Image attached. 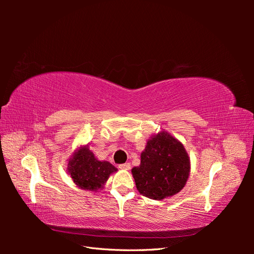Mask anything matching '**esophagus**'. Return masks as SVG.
<instances>
[{
  "label": "esophagus",
  "mask_w": 254,
  "mask_h": 254,
  "mask_svg": "<svg viewBox=\"0 0 254 254\" xmlns=\"http://www.w3.org/2000/svg\"><path fill=\"white\" fill-rule=\"evenodd\" d=\"M130 163H124V164H120L119 165V168H121V170H125V171H129L130 170Z\"/></svg>",
  "instance_id": "1"
}]
</instances>
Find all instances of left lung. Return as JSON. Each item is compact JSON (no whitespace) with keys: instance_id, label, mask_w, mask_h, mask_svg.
<instances>
[{"instance_id":"left-lung-1","label":"left lung","mask_w":254,"mask_h":254,"mask_svg":"<svg viewBox=\"0 0 254 254\" xmlns=\"http://www.w3.org/2000/svg\"><path fill=\"white\" fill-rule=\"evenodd\" d=\"M190 168L183 145L170 133L161 131L147 142L140 166L133 167L131 172L140 194L161 200L184 188Z\"/></svg>"}]
</instances>
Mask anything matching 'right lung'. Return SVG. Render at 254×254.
<instances>
[{
  "label": "right lung",
  "mask_w": 254,
  "mask_h": 254,
  "mask_svg": "<svg viewBox=\"0 0 254 254\" xmlns=\"http://www.w3.org/2000/svg\"><path fill=\"white\" fill-rule=\"evenodd\" d=\"M67 171L80 189L96 190L103 188L109 176L118 170L107 161L96 160L93 152L83 146L68 161Z\"/></svg>",
  "instance_id": "1"
}]
</instances>
